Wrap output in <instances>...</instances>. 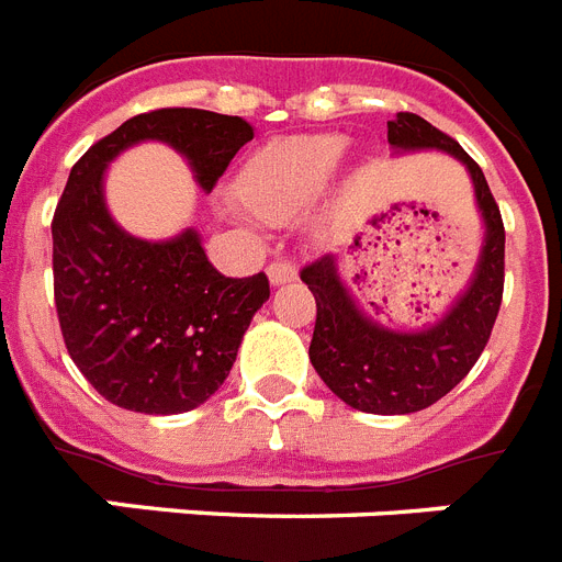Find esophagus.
Listing matches in <instances>:
<instances>
[{
  "mask_svg": "<svg viewBox=\"0 0 562 562\" xmlns=\"http://www.w3.org/2000/svg\"><path fill=\"white\" fill-rule=\"evenodd\" d=\"M268 280L273 282V285H285V282L296 280V266H291V262H271L268 266Z\"/></svg>",
  "mask_w": 562,
  "mask_h": 562,
  "instance_id": "esophagus-1",
  "label": "esophagus"
}]
</instances>
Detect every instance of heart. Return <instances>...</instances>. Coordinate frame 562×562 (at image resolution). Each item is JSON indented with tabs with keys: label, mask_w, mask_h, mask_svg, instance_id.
Instances as JSON below:
<instances>
[{
	"label": "heart",
	"mask_w": 562,
	"mask_h": 562,
	"mask_svg": "<svg viewBox=\"0 0 562 562\" xmlns=\"http://www.w3.org/2000/svg\"><path fill=\"white\" fill-rule=\"evenodd\" d=\"M346 136L300 134L259 148L237 177V196L262 223H291L331 186Z\"/></svg>",
	"instance_id": "obj_1"
}]
</instances>
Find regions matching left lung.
I'll use <instances>...</instances> for the list:
<instances>
[{
  "instance_id": "1",
  "label": "left lung",
  "mask_w": 562,
  "mask_h": 562,
  "mask_svg": "<svg viewBox=\"0 0 562 562\" xmlns=\"http://www.w3.org/2000/svg\"><path fill=\"white\" fill-rule=\"evenodd\" d=\"M394 150H446L469 168L485 234L469 289L437 323L397 331L376 323L339 280L337 257L325 254L300 271L317 300L311 366L339 400L366 414H414L446 397L480 360L503 303L506 231L480 165L449 134L417 113L389 122Z\"/></svg>"
}]
</instances>
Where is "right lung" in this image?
Segmentation results:
<instances>
[{
  "label": "right lung",
  "instance_id": "1",
  "mask_svg": "<svg viewBox=\"0 0 562 562\" xmlns=\"http://www.w3.org/2000/svg\"><path fill=\"white\" fill-rule=\"evenodd\" d=\"M145 139L171 145L205 193L254 139L239 116L159 108L122 122L70 168L56 205L54 303L65 348L108 403L139 414H182L214 394L271 289L262 271L223 277L200 234L148 243L113 223L105 168Z\"/></svg>",
  "mask_w": 562,
  "mask_h": 562
}]
</instances>
